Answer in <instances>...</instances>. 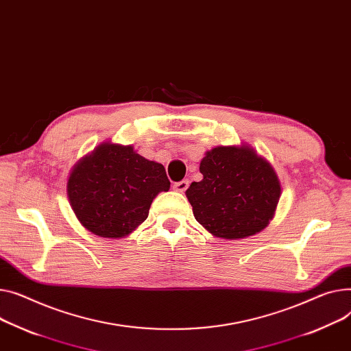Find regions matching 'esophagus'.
<instances>
[{"instance_id":"1","label":"esophagus","mask_w":351,"mask_h":351,"mask_svg":"<svg viewBox=\"0 0 351 351\" xmlns=\"http://www.w3.org/2000/svg\"><path fill=\"white\" fill-rule=\"evenodd\" d=\"M188 188H189V180H180L173 184V191L180 192V193H183Z\"/></svg>"}]
</instances>
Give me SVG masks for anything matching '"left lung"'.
<instances>
[{
	"label": "left lung",
	"instance_id": "1",
	"mask_svg": "<svg viewBox=\"0 0 351 351\" xmlns=\"http://www.w3.org/2000/svg\"><path fill=\"white\" fill-rule=\"evenodd\" d=\"M203 179L186 197L195 219L215 237L239 240L263 231L274 219L281 182L271 163L250 145H219L200 160Z\"/></svg>",
	"mask_w": 351,
	"mask_h": 351
}]
</instances>
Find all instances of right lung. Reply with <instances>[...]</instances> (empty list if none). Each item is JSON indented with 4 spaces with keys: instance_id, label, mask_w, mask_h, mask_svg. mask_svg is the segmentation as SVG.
<instances>
[{
    "instance_id": "right-lung-1",
    "label": "right lung",
    "mask_w": 351,
    "mask_h": 351,
    "mask_svg": "<svg viewBox=\"0 0 351 351\" xmlns=\"http://www.w3.org/2000/svg\"><path fill=\"white\" fill-rule=\"evenodd\" d=\"M169 188L162 163L145 159L132 145L106 141L72 168L66 192L84 228L99 237L123 239L147 220L152 200Z\"/></svg>"
}]
</instances>
